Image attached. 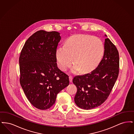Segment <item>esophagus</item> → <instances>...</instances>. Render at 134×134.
Returning <instances> with one entry per match:
<instances>
[{"instance_id": "34e87169", "label": "esophagus", "mask_w": 134, "mask_h": 134, "mask_svg": "<svg viewBox=\"0 0 134 134\" xmlns=\"http://www.w3.org/2000/svg\"><path fill=\"white\" fill-rule=\"evenodd\" d=\"M72 80H73V77L70 75L69 76V81H70V82H72Z\"/></svg>"}]
</instances>
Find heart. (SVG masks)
Instances as JSON below:
<instances>
[{
	"label": "heart",
	"instance_id": "1",
	"mask_svg": "<svg viewBox=\"0 0 134 134\" xmlns=\"http://www.w3.org/2000/svg\"><path fill=\"white\" fill-rule=\"evenodd\" d=\"M104 52L102 41L88 35H75L60 46L56 52L58 66L63 71L67 70L73 63L75 64L73 73H87L95 69L99 63Z\"/></svg>",
	"mask_w": 134,
	"mask_h": 134
}]
</instances>
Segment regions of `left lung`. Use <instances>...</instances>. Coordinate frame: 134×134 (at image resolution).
Segmentation results:
<instances>
[{
    "instance_id": "obj_1",
    "label": "left lung",
    "mask_w": 134,
    "mask_h": 134,
    "mask_svg": "<svg viewBox=\"0 0 134 134\" xmlns=\"http://www.w3.org/2000/svg\"><path fill=\"white\" fill-rule=\"evenodd\" d=\"M119 66V52L107 38L105 39L103 57L96 69L73 79L77 89L74 97L77 105L84 109H90L104 102L118 78Z\"/></svg>"
}]
</instances>
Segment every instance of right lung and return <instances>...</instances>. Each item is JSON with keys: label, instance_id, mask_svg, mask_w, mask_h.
<instances>
[{"label": "right lung", "instance_id": "right-lung-1", "mask_svg": "<svg viewBox=\"0 0 134 134\" xmlns=\"http://www.w3.org/2000/svg\"><path fill=\"white\" fill-rule=\"evenodd\" d=\"M58 32L40 30L28 38L19 58L21 86L27 99L40 109L50 108L57 94L69 84L68 75L57 67Z\"/></svg>", "mask_w": 134, "mask_h": 134}]
</instances>
